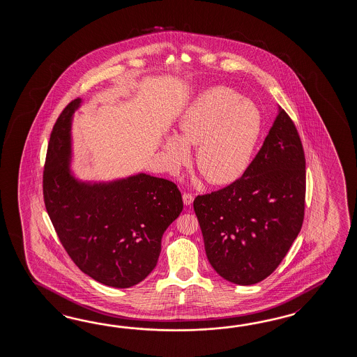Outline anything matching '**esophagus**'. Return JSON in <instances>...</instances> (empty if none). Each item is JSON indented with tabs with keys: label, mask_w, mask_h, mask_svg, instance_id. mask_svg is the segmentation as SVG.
Wrapping results in <instances>:
<instances>
[{
	"label": "esophagus",
	"mask_w": 357,
	"mask_h": 357,
	"mask_svg": "<svg viewBox=\"0 0 357 357\" xmlns=\"http://www.w3.org/2000/svg\"><path fill=\"white\" fill-rule=\"evenodd\" d=\"M182 200H183V204L191 205L192 204V202H194V197H192L191 194H188V192H185V194L182 195Z\"/></svg>",
	"instance_id": "34e87169"
}]
</instances>
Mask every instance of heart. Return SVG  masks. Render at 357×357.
Listing matches in <instances>:
<instances>
[{"label": "heart", "mask_w": 357, "mask_h": 357, "mask_svg": "<svg viewBox=\"0 0 357 357\" xmlns=\"http://www.w3.org/2000/svg\"><path fill=\"white\" fill-rule=\"evenodd\" d=\"M258 107L226 86L200 93L182 112L175 134L162 140L163 160L178 174L195 146V163L214 185L236 181L246 171L261 134Z\"/></svg>", "instance_id": "b5f03b06"}]
</instances>
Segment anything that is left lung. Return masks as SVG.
I'll use <instances>...</instances> for the list:
<instances>
[{
  "instance_id": "1",
  "label": "left lung",
  "mask_w": 357,
  "mask_h": 357,
  "mask_svg": "<svg viewBox=\"0 0 357 357\" xmlns=\"http://www.w3.org/2000/svg\"><path fill=\"white\" fill-rule=\"evenodd\" d=\"M305 155L289 114H278L241 178L194 200L205 254L226 281L250 286L266 280L301 229Z\"/></svg>"
}]
</instances>
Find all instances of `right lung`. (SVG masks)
<instances>
[{
    "mask_svg": "<svg viewBox=\"0 0 357 357\" xmlns=\"http://www.w3.org/2000/svg\"><path fill=\"white\" fill-rule=\"evenodd\" d=\"M74 99L54 123L43 172V195L54 229L79 269L114 289H129L157 266L162 236L182 212L174 182L139 172L109 181L76 177Z\"/></svg>",
    "mask_w": 357,
    "mask_h": 357,
    "instance_id": "add662e5",
    "label": "right lung"
}]
</instances>
